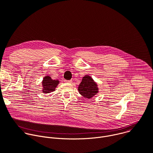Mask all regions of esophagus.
<instances>
[{"label": "esophagus", "instance_id": "34e87169", "mask_svg": "<svg viewBox=\"0 0 153 153\" xmlns=\"http://www.w3.org/2000/svg\"><path fill=\"white\" fill-rule=\"evenodd\" d=\"M65 82L66 83H71L72 82V80H64Z\"/></svg>", "mask_w": 153, "mask_h": 153}]
</instances>
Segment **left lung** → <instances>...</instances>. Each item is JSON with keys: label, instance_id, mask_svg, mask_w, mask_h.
<instances>
[{"label": "left lung", "instance_id": "8db88e82", "mask_svg": "<svg viewBox=\"0 0 153 153\" xmlns=\"http://www.w3.org/2000/svg\"><path fill=\"white\" fill-rule=\"evenodd\" d=\"M78 90L79 93L86 99L93 97L98 92L97 84L89 76H85L83 77L80 83Z\"/></svg>", "mask_w": 153, "mask_h": 153}]
</instances>
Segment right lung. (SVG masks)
Segmentation results:
<instances>
[{
  "instance_id": "1",
  "label": "right lung",
  "mask_w": 153,
  "mask_h": 153,
  "mask_svg": "<svg viewBox=\"0 0 153 153\" xmlns=\"http://www.w3.org/2000/svg\"><path fill=\"white\" fill-rule=\"evenodd\" d=\"M59 82L57 80H53L50 76H45L42 81L43 93H50L54 91Z\"/></svg>"
}]
</instances>
